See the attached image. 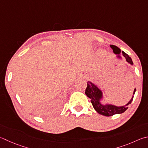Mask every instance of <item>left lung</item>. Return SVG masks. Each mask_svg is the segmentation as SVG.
<instances>
[{"instance_id": "obj_1", "label": "left lung", "mask_w": 148, "mask_h": 148, "mask_svg": "<svg viewBox=\"0 0 148 148\" xmlns=\"http://www.w3.org/2000/svg\"><path fill=\"white\" fill-rule=\"evenodd\" d=\"M110 47L113 50L114 53L116 55L115 58L122 60V57L121 56V53H122V56L125 58L126 61L131 65H133L132 59L123 51L121 52L120 48L112 45H110ZM135 92L136 88L134 89L133 96L130 101H128L127 104L122 106H116L115 105L109 103L108 102L103 103V101L104 100V96L103 91L95 83L90 81H88L87 87L85 90V95L90 99L91 103H92L94 109L96 110V112L101 115H103V116H110L114 114H122L124 112L128 109V105L131 104L132 102Z\"/></svg>"}]
</instances>
